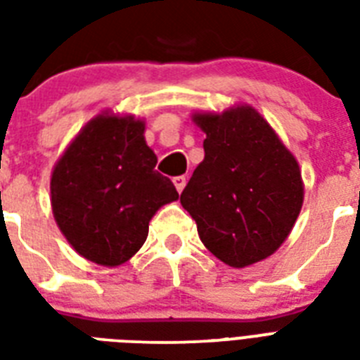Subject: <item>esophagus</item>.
Listing matches in <instances>:
<instances>
[{"label":"esophagus","mask_w":360,"mask_h":360,"mask_svg":"<svg viewBox=\"0 0 360 360\" xmlns=\"http://www.w3.org/2000/svg\"><path fill=\"white\" fill-rule=\"evenodd\" d=\"M174 185H175V188H177V192L183 191V188H185V185H186L185 175H177V177H174Z\"/></svg>","instance_id":"34e87169"}]
</instances>
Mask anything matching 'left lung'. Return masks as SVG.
I'll return each mask as SVG.
<instances>
[{"label": "left lung", "instance_id": "8db88e82", "mask_svg": "<svg viewBox=\"0 0 360 360\" xmlns=\"http://www.w3.org/2000/svg\"><path fill=\"white\" fill-rule=\"evenodd\" d=\"M194 121L207 134L205 158L181 205L219 259L231 267L262 262L290 236L302 207L299 164L250 106L196 114Z\"/></svg>", "mask_w": 360, "mask_h": 360}]
</instances>
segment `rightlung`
Masks as SVG:
<instances>
[{
    "label": "right lung",
    "instance_id": "add662e5",
    "mask_svg": "<svg viewBox=\"0 0 360 360\" xmlns=\"http://www.w3.org/2000/svg\"><path fill=\"white\" fill-rule=\"evenodd\" d=\"M143 123L103 114L82 129L52 174V211L72 248L98 265H121L146 243L149 220L179 198L155 169Z\"/></svg>",
    "mask_w": 360,
    "mask_h": 360
}]
</instances>
